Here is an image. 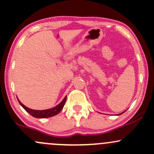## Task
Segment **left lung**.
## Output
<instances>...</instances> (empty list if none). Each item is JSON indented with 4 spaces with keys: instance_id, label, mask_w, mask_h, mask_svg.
<instances>
[{
    "instance_id": "left-lung-1",
    "label": "left lung",
    "mask_w": 154,
    "mask_h": 154,
    "mask_svg": "<svg viewBox=\"0 0 154 154\" xmlns=\"http://www.w3.org/2000/svg\"><path fill=\"white\" fill-rule=\"evenodd\" d=\"M124 112H125V111H124ZM124 112H121V113H120V114H118V115H121V114H123V113H124Z\"/></svg>"
}]
</instances>
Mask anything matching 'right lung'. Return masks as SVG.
<instances>
[{
  "label": "right lung",
  "instance_id": "obj_1",
  "mask_svg": "<svg viewBox=\"0 0 154 154\" xmlns=\"http://www.w3.org/2000/svg\"><path fill=\"white\" fill-rule=\"evenodd\" d=\"M66 100V96H65V98L62 100V102H60V104H58L57 106H55V107L52 108H50V109H44V110H36V109H30V108L25 106L23 104H22L19 99H18V102H19L20 105L24 108L25 110L29 113V114L31 115L33 117L38 118H46L52 117V116H56L57 114H58V113L61 111V109H63L64 104H65Z\"/></svg>",
  "mask_w": 154,
  "mask_h": 154
}]
</instances>
